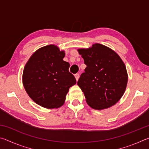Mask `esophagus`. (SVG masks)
I'll return each mask as SVG.
<instances>
[{
	"label": "esophagus",
	"mask_w": 149,
	"mask_h": 149,
	"mask_svg": "<svg viewBox=\"0 0 149 149\" xmlns=\"http://www.w3.org/2000/svg\"><path fill=\"white\" fill-rule=\"evenodd\" d=\"M75 79H76V81H77L78 79H79V74H75Z\"/></svg>",
	"instance_id": "34e87169"
}]
</instances>
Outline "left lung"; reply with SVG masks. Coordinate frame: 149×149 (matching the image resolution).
I'll return each instance as SVG.
<instances>
[{
    "mask_svg": "<svg viewBox=\"0 0 149 149\" xmlns=\"http://www.w3.org/2000/svg\"><path fill=\"white\" fill-rule=\"evenodd\" d=\"M77 51L87 65L77 85L87 104L101 110L116 104L124 94L128 80L126 67L119 55L99 43Z\"/></svg>",
    "mask_w": 149,
    "mask_h": 149,
    "instance_id": "8db88e82",
    "label": "left lung"
}]
</instances>
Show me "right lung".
Returning <instances> with one entry per match:
<instances>
[{"mask_svg":"<svg viewBox=\"0 0 149 149\" xmlns=\"http://www.w3.org/2000/svg\"><path fill=\"white\" fill-rule=\"evenodd\" d=\"M64 50L49 45L37 50L24 68L22 82L29 97L45 108H58L64 104L69 89L76 84L69 72L70 64L63 60Z\"/></svg>","mask_w":149,"mask_h":149,"instance_id":"add662e5","label":"right lung"}]
</instances>
